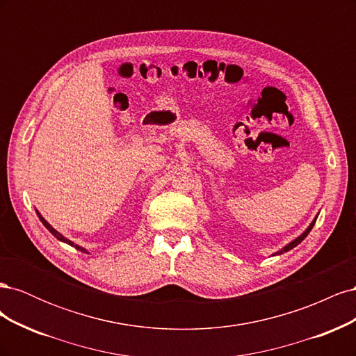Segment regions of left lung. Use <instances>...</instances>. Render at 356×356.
<instances>
[{"mask_svg":"<svg viewBox=\"0 0 356 356\" xmlns=\"http://www.w3.org/2000/svg\"><path fill=\"white\" fill-rule=\"evenodd\" d=\"M315 222H316V218L314 220V221H312V224L309 225V227L306 229V232L303 233V234H301V236H298V238L297 239H294L293 242H291V243H288L285 248H284V250H281V251H279V252H276V254H282V252H286V251H289V250H293V248L294 246H297L300 242H303V239L306 238V236L310 233V230L312 229H314V225H315Z\"/></svg>","mask_w":356,"mask_h":356,"instance_id":"1","label":"left lung"}]
</instances>
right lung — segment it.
<instances>
[{"label": "right lung", "mask_w": 356, "mask_h": 356, "mask_svg": "<svg viewBox=\"0 0 356 356\" xmlns=\"http://www.w3.org/2000/svg\"><path fill=\"white\" fill-rule=\"evenodd\" d=\"M37 213H38V212H37ZM38 217H40L41 222H42V224H44V227H46V229H47V230H49V232H50V233H51L53 236H55V238H56L58 241H60V242H65V243H68V245H71V246H74V248H77V250H79V251H81V252H86V254H89L88 251H86V250H84V248H81V246H79V245H75L74 242L68 241L67 238H63V236H62V234H60L59 232H56L55 229H53V227H51V225H50V224H49V222H47V221H46L44 218H42L40 213H38Z\"/></svg>", "instance_id": "right-lung-1"}]
</instances>
